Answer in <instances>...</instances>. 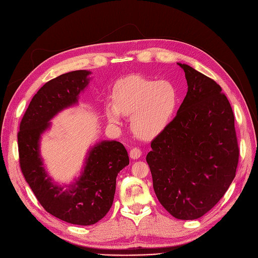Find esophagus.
I'll list each match as a JSON object with an SVG mask.
<instances>
[{
	"label": "esophagus",
	"mask_w": 258,
	"mask_h": 258,
	"mask_svg": "<svg viewBox=\"0 0 258 258\" xmlns=\"http://www.w3.org/2000/svg\"><path fill=\"white\" fill-rule=\"evenodd\" d=\"M141 155H142V151L138 147L132 148V150L130 151V158H132V159H138L141 157Z\"/></svg>",
	"instance_id": "1"
}]
</instances>
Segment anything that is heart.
<instances>
[{
  "label": "heart",
  "instance_id": "1",
  "mask_svg": "<svg viewBox=\"0 0 258 258\" xmlns=\"http://www.w3.org/2000/svg\"><path fill=\"white\" fill-rule=\"evenodd\" d=\"M176 104L177 91L170 82L135 75L115 85L113 106H107L106 115L114 124H119V114L131 116V128L135 134L150 140L166 129Z\"/></svg>",
  "mask_w": 258,
  "mask_h": 258
}]
</instances>
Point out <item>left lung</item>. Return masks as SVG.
Wrapping results in <instances>:
<instances>
[{"label":"left lung","mask_w":258,"mask_h":258,"mask_svg":"<svg viewBox=\"0 0 258 258\" xmlns=\"http://www.w3.org/2000/svg\"><path fill=\"white\" fill-rule=\"evenodd\" d=\"M177 64L188 90L173 120L152 141L146 161L161 206L178 220H196L229 188L239 146L235 116L221 86L189 66Z\"/></svg>","instance_id":"1"}]
</instances>
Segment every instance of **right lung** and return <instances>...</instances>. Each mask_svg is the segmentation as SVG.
<instances>
[{
  "label": "right lung",
  "mask_w": 258,
  "mask_h": 258,
  "mask_svg": "<svg viewBox=\"0 0 258 258\" xmlns=\"http://www.w3.org/2000/svg\"><path fill=\"white\" fill-rule=\"evenodd\" d=\"M89 74L79 70L46 83L31 100L17 136L21 172L38 202L51 215L83 226L96 224L111 209L117 174L129 165L126 148L117 141L97 143L89 151L79 179L63 190L51 182L43 167L40 139L54 115L77 103Z\"/></svg>",
  "instance_id": "1"
}]
</instances>
